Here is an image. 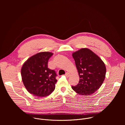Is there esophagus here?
<instances>
[{"label": "esophagus", "mask_w": 125, "mask_h": 125, "mask_svg": "<svg viewBox=\"0 0 125 125\" xmlns=\"http://www.w3.org/2000/svg\"><path fill=\"white\" fill-rule=\"evenodd\" d=\"M65 76L66 77H69V76H70V74L69 73H68V72H67V73H66V74H65Z\"/></svg>", "instance_id": "esophagus-1"}]
</instances>
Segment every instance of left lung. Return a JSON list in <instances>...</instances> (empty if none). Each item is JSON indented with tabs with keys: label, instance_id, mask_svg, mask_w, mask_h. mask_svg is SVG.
I'll use <instances>...</instances> for the list:
<instances>
[{
	"label": "left lung",
	"instance_id": "8db88e82",
	"mask_svg": "<svg viewBox=\"0 0 125 125\" xmlns=\"http://www.w3.org/2000/svg\"><path fill=\"white\" fill-rule=\"evenodd\" d=\"M80 81L73 90L82 95L92 94L100 88L105 78L106 69L103 61L91 50L83 48L74 52Z\"/></svg>",
	"mask_w": 125,
	"mask_h": 125
}]
</instances>
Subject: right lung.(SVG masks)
Listing matches in <instances>:
<instances>
[{
	"mask_svg": "<svg viewBox=\"0 0 125 125\" xmlns=\"http://www.w3.org/2000/svg\"><path fill=\"white\" fill-rule=\"evenodd\" d=\"M53 53L42 52L29 58L23 65L21 76L27 90L31 94L40 97L50 94L57 82L54 70L48 68V61Z\"/></svg>",
	"mask_w": 125,
	"mask_h": 125,
	"instance_id": "add662e5",
	"label": "right lung"
}]
</instances>
